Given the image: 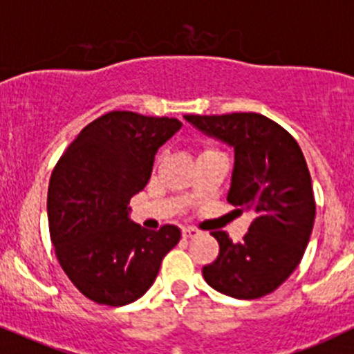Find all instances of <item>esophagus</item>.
I'll return each instance as SVG.
<instances>
[{"label":"esophagus","mask_w":354,"mask_h":354,"mask_svg":"<svg viewBox=\"0 0 354 354\" xmlns=\"http://www.w3.org/2000/svg\"><path fill=\"white\" fill-rule=\"evenodd\" d=\"M198 233H201V232H198V230L190 228V226L183 228V236H185V239H194V236H197Z\"/></svg>","instance_id":"obj_1"}]
</instances>
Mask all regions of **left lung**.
I'll use <instances>...</instances> for the list:
<instances>
[{
	"mask_svg": "<svg viewBox=\"0 0 354 354\" xmlns=\"http://www.w3.org/2000/svg\"><path fill=\"white\" fill-rule=\"evenodd\" d=\"M183 118L233 150L228 202L254 214L240 243L225 232L211 233L219 256L202 275L235 299L266 296L297 268L313 230V188L303 152L282 126L254 112Z\"/></svg>",
	"mask_w": 354,
	"mask_h": 354,
	"instance_id": "8db88e82",
	"label": "left lung"
}]
</instances>
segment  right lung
Wrapping results in <instances>:
<instances>
[{
	"instance_id": "obj_1",
	"label": "right lung",
	"mask_w": 354,
	"mask_h": 354,
	"mask_svg": "<svg viewBox=\"0 0 354 354\" xmlns=\"http://www.w3.org/2000/svg\"><path fill=\"white\" fill-rule=\"evenodd\" d=\"M174 118L114 111L68 145L48 188V223L58 263L88 299L124 306L156 282L178 226L142 228L129 201L152 176L160 147L181 129Z\"/></svg>"
}]
</instances>
